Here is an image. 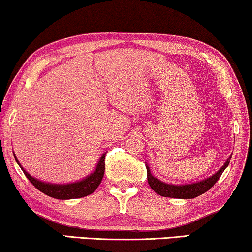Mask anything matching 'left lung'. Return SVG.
<instances>
[{"label":"left lung","instance_id":"left-lung-1","mask_svg":"<svg viewBox=\"0 0 252 252\" xmlns=\"http://www.w3.org/2000/svg\"><path fill=\"white\" fill-rule=\"evenodd\" d=\"M232 155L229 157L224 165L218 170L217 172H215L214 175L208 177L200 182L192 183V184H185V185H176V184H168L162 182V180L158 179L157 177H154L151 172L150 165L146 163V169H147V180L150 184L151 189L154 190L155 193H158V195L164 196V197H172V198H194L197 197L198 195L208 192L212 186L217 183V180L220 178L222 172L225 171V169L227 168L231 161Z\"/></svg>","mask_w":252,"mask_h":252}]
</instances>
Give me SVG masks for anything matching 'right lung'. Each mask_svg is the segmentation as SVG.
Returning a JSON list of instances; mask_svg holds the SVG:
<instances>
[{
	"instance_id": "right-lung-1",
	"label": "right lung",
	"mask_w": 252,
	"mask_h": 252,
	"mask_svg": "<svg viewBox=\"0 0 252 252\" xmlns=\"http://www.w3.org/2000/svg\"><path fill=\"white\" fill-rule=\"evenodd\" d=\"M16 158V162L18 163L20 169L23 170L25 176L27 177L28 180L36 187L38 190L44 193L45 195L58 198V200H72V198H80L83 196L90 195L97 189L99 184L101 183L102 177H104L105 172V157L106 153H104L99 158V161L95 165V169L92 171L90 175L84 177L83 179L77 180L74 183L68 184H52V183H45L42 180L35 178L32 175H30L26 170H25L16 158V154L13 153Z\"/></svg>"
}]
</instances>
